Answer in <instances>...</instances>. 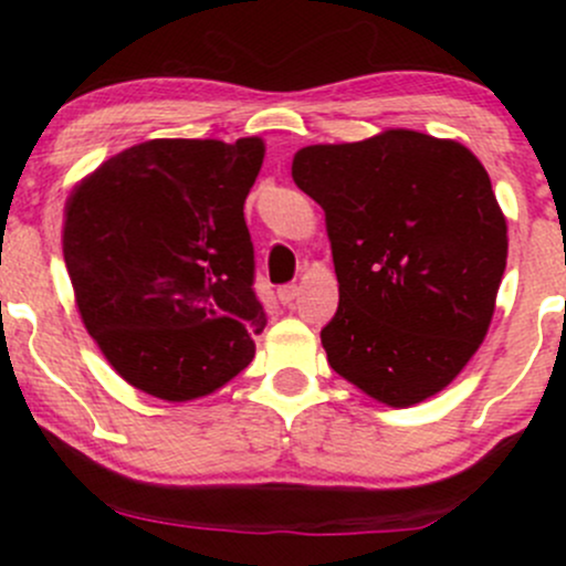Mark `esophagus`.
<instances>
[{
  "label": "esophagus",
  "instance_id": "34e87169",
  "mask_svg": "<svg viewBox=\"0 0 566 566\" xmlns=\"http://www.w3.org/2000/svg\"><path fill=\"white\" fill-rule=\"evenodd\" d=\"M297 292H301V287H297V284H282V287H279V301H282L284 305H292V301H295L297 297Z\"/></svg>",
  "mask_w": 566,
  "mask_h": 566
}]
</instances>
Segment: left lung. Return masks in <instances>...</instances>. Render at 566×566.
<instances>
[{
	"label": "left lung",
	"mask_w": 566,
	"mask_h": 566,
	"mask_svg": "<svg viewBox=\"0 0 566 566\" xmlns=\"http://www.w3.org/2000/svg\"><path fill=\"white\" fill-rule=\"evenodd\" d=\"M292 180L324 210L333 244L329 367L391 407L450 386L490 329L509 258L482 161L454 140L386 129L301 148Z\"/></svg>",
	"instance_id": "left-lung-1"
}]
</instances>
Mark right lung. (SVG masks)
I'll use <instances>...</instances> for the list:
<instances>
[{
    "label": "right lung",
    "instance_id": "1",
    "mask_svg": "<svg viewBox=\"0 0 566 566\" xmlns=\"http://www.w3.org/2000/svg\"><path fill=\"white\" fill-rule=\"evenodd\" d=\"M261 138L146 140L74 188L63 258L87 333L129 386L188 401L255 356L265 311L244 199Z\"/></svg>",
    "mask_w": 566,
    "mask_h": 566
}]
</instances>
